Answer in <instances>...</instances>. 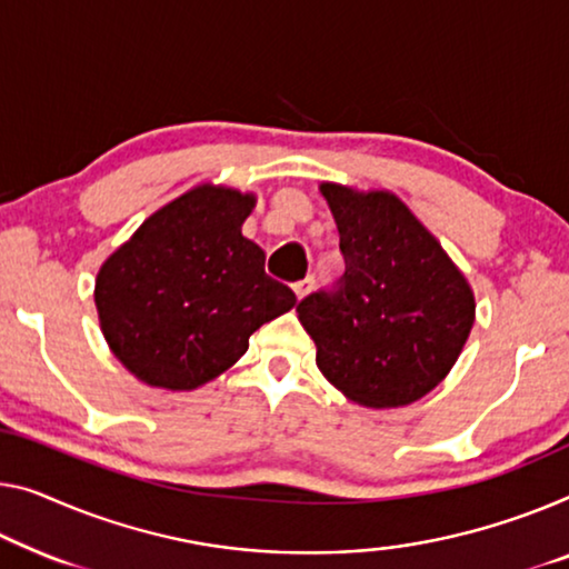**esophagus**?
Returning <instances> with one entry per match:
<instances>
[{
    "label": "esophagus",
    "instance_id": "1",
    "mask_svg": "<svg viewBox=\"0 0 569 569\" xmlns=\"http://www.w3.org/2000/svg\"><path fill=\"white\" fill-rule=\"evenodd\" d=\"M311 288H313V276H307V278H301V281L293 283V291H296V296H299V299H303V296H307Z\"/></svg>",
    "mask_w": 569,
    "mask_h": 569
}]
</instances>
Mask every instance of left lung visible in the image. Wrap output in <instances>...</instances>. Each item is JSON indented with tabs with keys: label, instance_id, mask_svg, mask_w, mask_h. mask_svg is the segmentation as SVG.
I'll return each instance as SVG.
<instances>
[{
	"label": "left lung",
	"instance_id": "8db88e82",
	"mask_svg": "<svg viewBox=\"0 0 569 569\" xmlns=\"http://www.w3.org/2000/svg\"><path fill=\"white\" fill-rule=\"evenodd\" d=\"M345 273L299 301L317 366L355 403L419 401L460 358L475 321L468 281L401 199L321 183Z\"/></svg>",
	"mask_w": 569,
	"mask_h": 569
}]
</instances>
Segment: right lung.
Here are the masks:
<instances>
[{
	"label": "right lung",
	"mask_w": 569,
	"mask_h": 569,
	"mask_svg": "<svg viewBox=\"0 0 569 569\" xmlns=\"http://www.w3.org/2000/svg\"><path fill=\"white\" fill-rule=\"evenodd\" d=\"M256 199L199 186L142 222L101 266L97 311L112 352L148 386L189 391L248 352L250 335L293 309L242 237Z\"/></svg>",
	"instance_id": "right-lung-1"
}]
</instances>
